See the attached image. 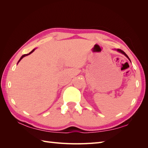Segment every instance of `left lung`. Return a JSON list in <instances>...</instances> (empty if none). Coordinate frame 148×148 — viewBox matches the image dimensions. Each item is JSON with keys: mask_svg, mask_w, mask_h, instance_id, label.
Instances as JSON below:
<instances>
[{"mask_svg": "<svg viewBox=\"0 0 148 148\" xmlns=\"http://www.w3.org/2000/svg\"><path fill=\"white\" fill-rule=\"evenodd\" d=\"M117 51H119V52H121V53H123V54H124L125 56H126L127 58H128V59L130 60V59H129V57H128V56L126 54V53H125V52H124V51H123L122 50H121V49H117Z\"/></svg>", "mask_w": 148, "mask_h": 148, "instance_id": "left-lung-1", "label": "left lung"}]
</instances>
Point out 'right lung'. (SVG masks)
<instances>
[{"instance_id":"obj_1","label":"right lung","mask_w":148,"mask_h":148,"mask_svg":"<svg viewBox=\"0 0 148 148\" xmlns=\"http://www.w3.org/2000/svg\"><path fill=\"white\" fill-rule=\"evenodd\" d=\"M34 51V49H33V50L32 51H31V52H29V53H27V54H24V55H23V56H22L21 57V58H20V59L19 60L18 62H20V60H21L22 59H23V58L24 57H25V56H28V55H29V54H30V53H32V52H33Z\"/></svg>"}]
</instances>
